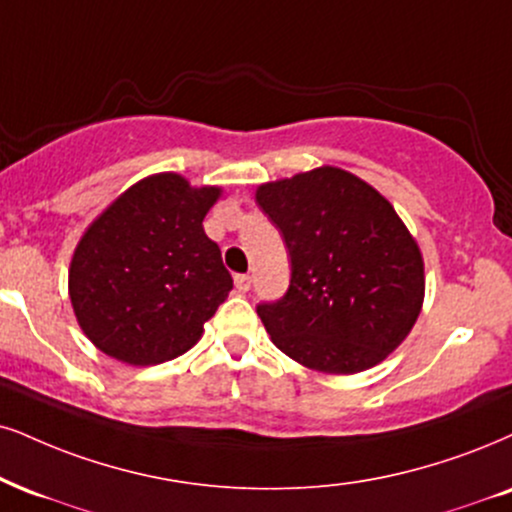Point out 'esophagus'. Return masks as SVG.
I'll return each instance as SVG.
<instances>
[{"label": "esophagus", "mask_w": 512, "mask_h": 512, "mask_svg": "<svg viewBox=\"0 0 512 512\" xmlns=\"http://www.w3.org/2000/svg\"><path fill=\"white\" fill-rule=\"evenodd\" d=\"M235 287H237V292L246 294V292H249V287H251V277L249 275H235Z\"/></svg>", "instance_id": "34e87169"}]
</instances>
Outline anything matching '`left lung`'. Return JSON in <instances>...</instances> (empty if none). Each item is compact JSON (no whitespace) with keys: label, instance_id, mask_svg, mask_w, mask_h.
I'll use <instances>...</instances> for the list:
<instances>
[{"label":"left lung","instance_id":"8db88e82","mask_svg":"<svg viewBox=\"0 0 512 512\" xmlns=\"http://www.w3.org/2000/svg\"><path fill=\"white\" fill-rule=\"evenodd\" d=\"M256 204L292 256L287 294L256 308L273 344L327 375L382 363L425 299V261L394 206L334 166L266 182Z\"/></svg>","mask_w":512,"mask_h":512}]
</instances>
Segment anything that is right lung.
Here are the masks:
<instances>
[{"label":"right lung","instance_id":"right-lung-1","mask_svg":"<svg viewBox=\"0 0 512 512\" xmlns=\"http://www.w3.org/2000/svg\"><path fill=\"white\" fill-rule=\"evenodd\" d=\"M223 189L156 173L125 189L75 246L68 294L80 330L128 365L192 349L232 289L204 218Z\"/></svg>","mask_w":512,"mask_h":512}]
</instances>
